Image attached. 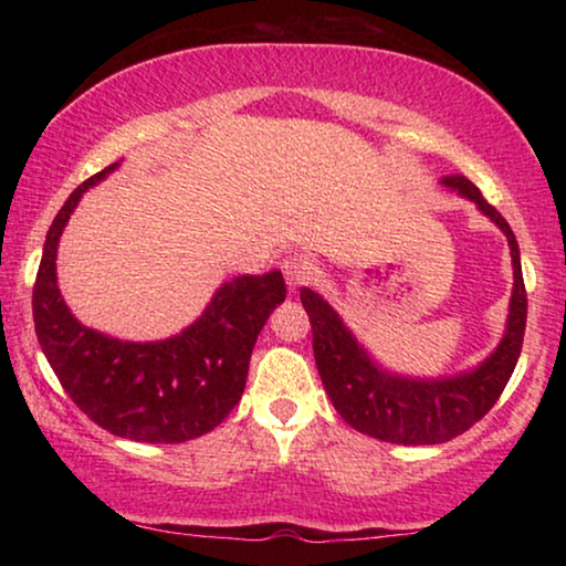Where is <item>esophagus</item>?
<instances>
[{
    "label": "esophagus",
    "mask_w": 566,
    "mask_h": 566,
    "mask_svg": "<svg viewBox=\"0 0 566 566\" xmlns=\"http://www.w3.org/2000/svg\"><path fill=\"white\" fill-rule=\"evenodd\" d=\"M283 275H285V283H289L291 293H296L301 285H306L308 281H312V262H308L306 258H301V254H293V258L283 260Z\"/></svg>",
    "instance_id": "1"
}]
</instances>
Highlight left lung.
<instances>
[{
    "label": "left lung",
    "mask_w": 566,
    "mask_h": 566,
    "mask_svg": "<svg viewBox=\"0 0 566 566\" xmlns=\"http://www.w3.org/2000/svg\"><path fill=\"white\" fill-rule=\"evenodd\" d=\"M446 188L474 200L479 211L497 223L507 237L513 258V298L505 337L482 366L451 378H409L384 370L358 345L353 332L345 327L335 308L312 289H301L314 335V360L332 405L347 424L370 438L399 446H438L446 443L471 424H476L494 407L513 376L521 358L528 296H525L521 250L515 234L500 211L484 200L471 180L461 175L443 177Z\"/></svg>",
    "instance_id": "8db88e82"
}]
</instances>
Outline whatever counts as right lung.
Masks as SVG:
<instances>
[{"mask_svg": "<svg viewBox=\"0 0 566 566\" xmlns=\"http://www.w3.org/2000/svg\"><path fill=\"white\" fill-rule=\"evenodd\" d=\"M76 188L53 219L33 285L35 335L53 374L99 428L136 443H182L221 424L242 399L252 347L270 312L285 301L281 270L239 275L213 293L206 312L180 335L126 343L74 319L56 285L61 231L87 188Z\"/></svg>", "mask_w": 566, "mask_h": 566, "instance_id": "1", "label": "right lung"}]
</instances>
